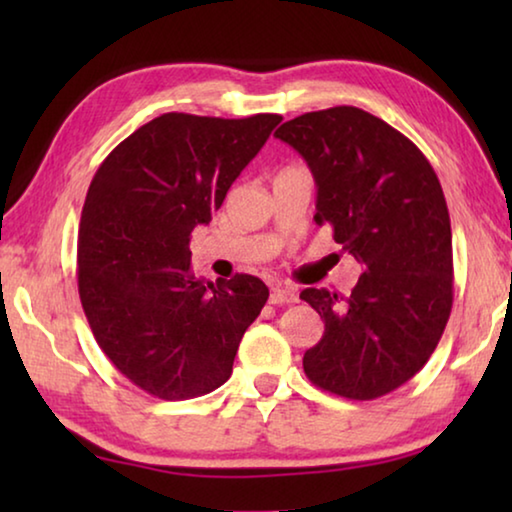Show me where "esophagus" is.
<instances>
[{"instance_id": "1", "label": "esophagus", "mask_w": 512, "mask_h": 512, "mask_svg": "<svg viewBox=\"0 0 512 512\" xmlns=\"http://www.w3.org/2000/svg\"><path fill=\"white\" fill-rule=\"evenodd\" d=\"M298 302V291L289 287H275L271 291V305H291Z\"/></svg>"}]
</instances>
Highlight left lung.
<instances>
[{
    "label": "left lung",
    "instance_id": "8db88e82",
    "mask_svg": "<svg viewBox=\"0 0 512 512\" xmlns=\"http://www.w3.org/2000/svg\"><path fill=\"white\" fill-rule=\"evenodd\" d=\"M314 173L318 225L361 264L348 298L305 289L325 323L302 368L316 386L375 400L436 350L454 300L452 225L436 171L409 137L354 106L305 112L275 131Z\"/></svg>",
    "mask_w": 512,
    "mask_h": 512
}]
</instances>
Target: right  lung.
Here are the masks:
<instances>
[{"mask_svg": "<svg viewBox=\"0 0 512 512\" xmlns=\"http://www.w3.org/2000/svg\"><path fill=\"white\" fill-rule=\"evenodd\" d=\"M280 115L167 112L137 128L94 173L79 230V296L103 354L160 400L228 381L268 289L255 275L205 282L189 235L210 223Z\"/></svg>", "mask_w": 512, "mask_h": 512, "instance_id": "obj_1", "label": "right lung"}]
</instances>
